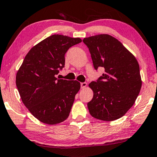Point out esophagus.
<instances>
[{
	"label": "esophagus",
	"mask_w": 157,
	"mask_h": 157,
	"mask_svg": "<svg viewBox=\"0 0 157 157\" xmlns=\"http://www.w3.org/2000/svg\"><path fill=\"white\" fill-rule=\"evenodd\" d=\"M86 85H87V84H86V82L81 83V88H82V89L85 88L86 86Z\"/></svg>",
	"instance_id": "obj_1"
}]
</instances>
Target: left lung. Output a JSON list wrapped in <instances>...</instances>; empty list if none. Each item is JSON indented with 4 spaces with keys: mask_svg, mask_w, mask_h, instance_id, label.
<instances>
[{
    "mask_svg": "<svg viewBox=\"0 0 157 157\" xmlns=\"http://www.w3.org/2000/svg\"><path fill=\"white\" fill-rule=\"evenodd\" d=\"M83 42L90 50L94 69H105L102 76L89 84L94 93L87 103L90 113L103 121L119 119L133 105L140 91L138 61L119 40L109 35L85 38Z\"/></svg>",
    "mask_w": 157,
    "mask_h": 157,
    "instance_id": "obj_1",
    "label": "left lung"
}]
</instances>
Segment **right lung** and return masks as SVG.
<instances>
[{
	"instance_id": "right-lung-1",
	"label": "right lung",
	"mask_w": 157,
	"mask_h": 157,
	"mask_svg": "<svg viewBox=\"0 0 157 157\" xmlns=\"http://www.w3.org/2000/svg\"><path fill=\"white\" fill-rule=\"evenodd\" d=\"M81 42V38L63 35L49 36L29 51L17 71L16 84L22 102L41 122L56 124L68 117L80 83L56 75L65 67L69 48Z\"/></svg>"
}]
</instances>
